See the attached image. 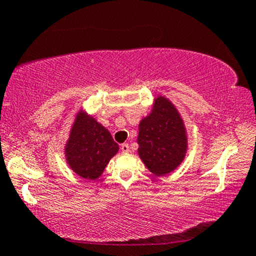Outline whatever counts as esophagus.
<instances>
[{
  "label": "esophagus",
  "instance_id": "1",
  "mask_svg": "<svg viewBox=\"0 0 256 256\" xmlns=\"http://www.w3.org/2000/svg\"><path fill=\"white\" fill-rule=\"evenodd\" d=\"M121 152L124 154L129 152V144H127V143H124V144L121 146Z\"/></svg>",
  "mask_w": 256,
  "mask_h": 256
}]
</instances>
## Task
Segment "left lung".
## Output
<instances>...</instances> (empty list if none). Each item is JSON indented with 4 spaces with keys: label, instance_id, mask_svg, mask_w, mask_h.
I'll list each match as a JSON object with an SVG mask.
<instances>
[{
    "label": "left lung",
    "instance_id": "obj_1",
    "mask_svg": "<svg viewBox=\"0 0 256 256\" xmlns=\"http://www.w3.org/2000/svg\"><path fill=\"white\" fill-rule=\"evenodd\" d=\"M140 158L157 177L176 170L186 156L188 132L183 118L166 96L154 98L152 110L138 124Z\"/></svg>",
    "mask_w": 256,
    "mask_h": 256
}]
</instances>
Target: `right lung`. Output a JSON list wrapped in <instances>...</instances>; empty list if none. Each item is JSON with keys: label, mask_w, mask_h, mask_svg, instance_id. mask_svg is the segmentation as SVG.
<instances>
[{"label": "right lung", "mask_w": 256, "mask_h": 256, "mask_svg": "<svg viewBox=\"0 0 256 256\" xmlns=\"http://www.w3.org/2000/svg\"><path fill=\"white\" fill-rule=\"evenodd\" d=\"M118 152V144L110 130L80 108L64 146L65 160L73 172L85 180H96Z\"/></svg>", "instance_id": "obj_1"}]
</instances>
